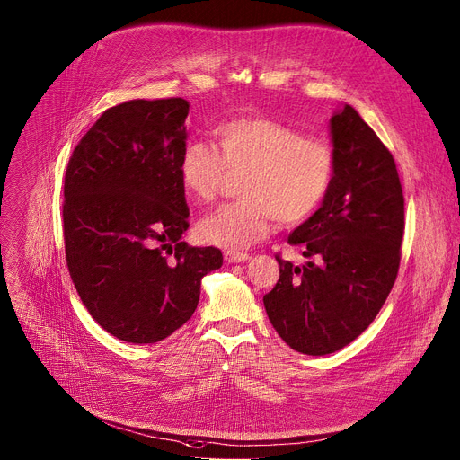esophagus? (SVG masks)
Segmentation results:
<instances>
[{"instance_id": "34e87169", "label": "esophagus", "mask_w": 460, "mask_h": 460, "mask_svg": "<svg viewBox=\"0 0 460 460\" xmlns=\"http://www.w3.org/2000/svg\"><path fill=\"white\" fill-rule=\"evenodd\" d=\"M224 259H226V262H243V261H248L250 259V255L248 253H243V252H226L224 253Z\"/></svg>"}]
</instances>
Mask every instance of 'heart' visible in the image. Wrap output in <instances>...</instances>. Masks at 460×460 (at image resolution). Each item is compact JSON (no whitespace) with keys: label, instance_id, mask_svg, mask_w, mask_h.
Returning <instances> with one entry per match:
<instances>
[{"label":"heart","instance_id":"obj_1","mask_svg":"<svg viewBox=\"0 0 460 460\" xmlns=\"http://www.w3.org/2000/svg\"><path fill=\"white\" fill-rule=\"evenodd\" d=\"M218 150L203 140L185 146L179 179L198 203H212L231 177H242L238 201L199 224L205 242L240 250L266 238L273 222L297 226L318 210L336 175V151L320 137L270 118H233L214 129Z\"/></svg>","mask_w":460,"mask_h":460}]
</instances>
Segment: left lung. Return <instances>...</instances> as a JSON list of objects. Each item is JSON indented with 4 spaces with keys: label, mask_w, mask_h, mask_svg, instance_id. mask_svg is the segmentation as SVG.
I'll return each instance as SVG.
<instances>
[{
    "label": "left lung",
    "mask_w": 460,
    "mask_h": 460,
    "mask_svg": "<svg viewBox=\"0 0 460 460\" xmlns=\"http://www.w3.org/2000/svg\"><path fill=\"white\" fill-rule=\"evenodd\" d=\"M336 175L322 207L288 236L309 261L275 255L279 281L264 309L281 339L305 355L353 342L376 320L400 270L405 199L388 147L351 105L331 118Z\"/></svg>",
    "instance_id": "1"
}]
</instances>
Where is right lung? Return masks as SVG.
<instances>
[{"mask_svg": "<svg viewBox=\"0 0 460 460\" xmlns=\"http://www.w3.org/2000/svg\"><path fill=\"white\" fill-rule=\"evenodd\" d=\"M189 102L131 100L107 109L75 146L65 175L70 278L107 332L159 342L194 314L203 275L224 262L192 248L179 179Z\"/></svg>", "mask_w": 460, "mask_h": 460, "instance_id": "obj_1", "label": "right lung"}]
</instances>
